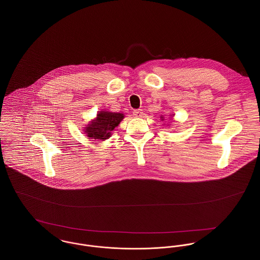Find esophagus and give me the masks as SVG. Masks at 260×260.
Masks as SVG:
<instances>
[{"instance_id":"obj_1","label":"esophagus","mask_w":260,"mask_h":260,"mask_svg":"<svg viewBox=\"0 0 260 260\" xmlns=\"http://www.w3.org/2000/svg\"><path fill=\"white\" fill-rule=\"evenodd\" d=\"M133 115H134L135 117H137V118H140V117L143 116V111H142V110H134V111H133Z\"/></svg>"}]
</instances>
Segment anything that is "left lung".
<instances>
[{"label": "left lung", "mask_w": 260, "mask_h": 260, "mask_svg": "<svg viewBox=\"0 0 260 260\" xmlns=\"http://www.w3.org/2000/svg\"><path fill=\"white\" fill-rule=\"evenodd\" d=\"M160 118H161V119H162V121H164V117H163V116H161V117H160Z\"/></svg>", "instance_id": "8db88e82"}]
</instances>
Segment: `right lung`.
Masks as SVG:
<instances>
[{
	"mask_svg": "<svg viewBox=\"0 0 260 260\" xmlns=\"http://www.w3.org/2000/svg\"><path fill=\"white\" fill-rule=\"evenodd\" d=\"M123 119L124 115L122 113L100 111L97 117L84 128V132L90 139L106 140Z\"/></svg>",
	"mask_w": 260,
	"mask_h": 260,
	"instance_id": "right-lung-1",
	"label": "right lung"
}]
</instances>
